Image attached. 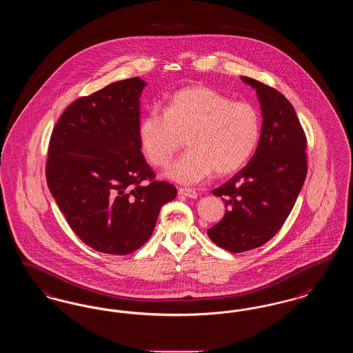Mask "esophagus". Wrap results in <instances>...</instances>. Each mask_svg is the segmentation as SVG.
Here are the masks:
<instances>
[{
  "label": "esophagus",
  "instance_id": "34e87169",
  "mask_svg": "<svg viewBox=\"0 0 353 353\" xmlns=\"http://www.w3.org/2000/svg\"><path fill=\"white\" fill-rule=\"evenodd\" d=\"M179 194L180 196H185L188 199H197V192L194 189L190 188H179Z\"/></svg>",
  "mask_w": 353,
  "mask_h": 353
}]
</instances>
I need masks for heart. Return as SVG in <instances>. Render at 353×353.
I'll return each instance as SVG.
<instances>
[{"instance_id": "heart-1", "label": "heart", "mask_w": 353, "mask_h": 353, "mask_svg": "<svg viewBox=\"0 0 353 353\" xmlns=\"http://www.w3.org/2000/svg\"><path fill=\"white\" fill-rule=\"evenodd\" d=\"M141 148L152 165L168 167L186 134L189 150L168 176L196 184L213 170L228 174L241 168L256 150L262 115L250 101H233L205 85H193L169 97L165 110L151 107L139 123Z\"/></svg>"}]
</instances>
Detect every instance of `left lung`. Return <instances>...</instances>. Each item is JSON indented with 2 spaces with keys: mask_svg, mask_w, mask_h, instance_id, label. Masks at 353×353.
Returning <instances> with one entry per match:
<instances>
[{
  "mask_svg": "<svg viewBox=\"0 0 353 353\" xmlns=\"http://www.w3.org/2000/svg\"><path fill=\"white\" fill-rule=\"evenodd\" d=\"M241 79L256 90L263 121L252 160L226 184L213 189L228 209L208 235L230 252L259 248L276 234L307 176V139L292 104L268 84Z\"/></svg>",
  "mask_w": 353,
  "mask_h": 353,
  "instance_id": "1",
  "label": "left lung"
}]
</instances>
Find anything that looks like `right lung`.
Wrapping results in <instances>:
<instances>
[{
  "instance_id": "1",
  "label": "right lung",
  "mask_w": 353,
  "mask_h": 353,
  "mask_svg": "<svg viewBox=\"0 0 353 353\" xmlns=\"http://www.w3.org/2000/svg\"><path fill=\"white\" fill-rule=\"evenodd\" d=\"M145 82L130 78L72 101L49 144L46 180L70 228L97 252L127 255L151 236L177 189L156 181L137 134Z\"/></svg>"
}]
</instances>
